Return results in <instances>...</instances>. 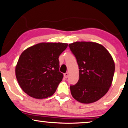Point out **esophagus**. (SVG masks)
<instances>
[{
    "label": "esophagus",
    "instance_id": "esophagus-1",
    "mask_svg": "<svg viewBox=\"0 0 128 128\" xmlns=\"http://www.w3.org/2000/svg\"><path fill=\"white\" fill-rule=\"evenodd\" d=\"M68 76H69V73H68V72L64 73V78H67Z\"/></svg>",
    "mask_w": 128,
    "mask_h": 128
}]
</instances>
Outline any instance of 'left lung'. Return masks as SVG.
Returning <instances> with one entry per match:
<instances>
[{"mask_svg":"<svg viewBox=\"0 0 128 128\" xmlns=\"http://www.w3.org/2000/svg\"><path fill=\"white\" fill-rule=\"evenodd\" d=\"M69 46L79 69L78 82L70 87L72 96L84 104L96 102L111 86L115 72L112 57L104 46L93 42L77 41Z\"/></svg>","mask_w":128,"mask_h":128,"instance_id":"left-lung-1","label":"left lung"}]
</instances>
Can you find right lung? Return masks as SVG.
I'll list each match as a JSON object with an SVG mask.
<instances>
[{"label":"right lung","mask_w":128,"mask_h":128,"mask_svg":"<svg viewBox=\"0 0 128 128\" xmlns=\"http://www.w3.org/2000/svg\"><path fill=\"white\" fill-rule=\"evenodd\" d=\"M61 42H41L24 50L16 66V76L22 90L36 99L55 93L64 74L59 56L68 46Z\"/></svg>","instance_id":"obj_1"}]
</instances>
